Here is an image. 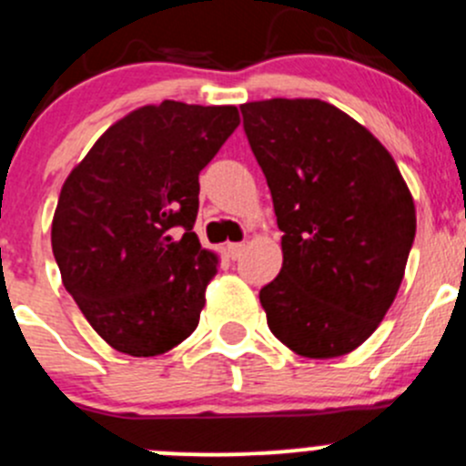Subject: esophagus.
Here are the masks:
<instances>
[{"label": "esophagus", "instance_id": "34e87169", "mask_svg": "<svg viewBox=\"0 0 466 466\" xmlns=\"http://www.w3.org/2000/svg\"><path fill=\"white\" fill-rule=\"evenodd\" d=\"M244 248H247V244L244 242H235V244H228V256L233 258V260H238L239 256L244 253Z\"/></svg>", "mask_w": 466, "mask_h": 466}]
</instances>
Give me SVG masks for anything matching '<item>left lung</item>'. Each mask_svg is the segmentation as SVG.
<instances>
[{
    "label": "left lung",
    "instance_id": "8db88e82",
    "mask_svg": "<svg viewBox=\"0 0 466 466\" xmlns=\"http://www.w3.org/2000/svg\"><path fill=\"white\" fill-rule=\"evenodd\" d=\"M283 231V267L260 289L271 333L306 358H338L383 321L417 231L394 158L319 99L239 106Z\"/></svg>",
    "mask_w": 466,
    "mask_h": 466
}]
</instances>
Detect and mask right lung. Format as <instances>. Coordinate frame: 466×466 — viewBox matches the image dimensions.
Listing matches in <instances>:
<instances>
[{"label":"right lung","instance_id":"right-lung-1","mask_svg":"<svg viewBox=\"0 0 466 466\" xmlns=\"http://www.w3.org/2000/svg\"><path fill=\"white\" fill-rule=\"evenodd\" d=\"M239 124L235 106L163 101L95 142L58 197L63 285L117 351L158 356L190 338L219 256L192 231L199 172Z\"/></svg>","mask_w":466,"mask_h":466}]
</instances>
